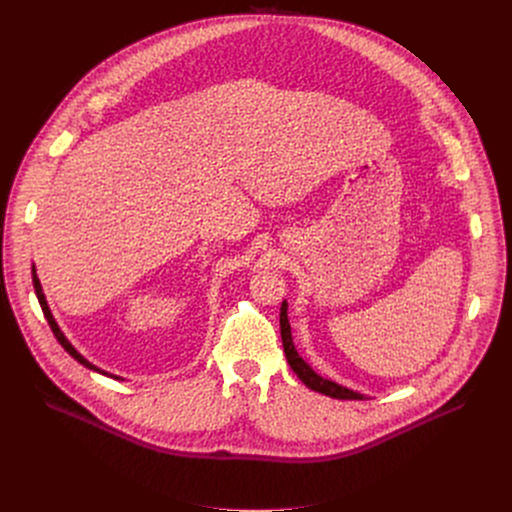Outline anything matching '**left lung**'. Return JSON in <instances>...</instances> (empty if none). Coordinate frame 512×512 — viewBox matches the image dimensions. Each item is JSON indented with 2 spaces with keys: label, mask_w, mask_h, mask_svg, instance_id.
I'll use <instances>...</instances> for the list:
<instances>
[{
  "label": "left lung",
  "mask_w": 512,
  "mask_h": 512,
  "mask_svg": "<svg viewBox=\"0 0 512 512\" xmlns=\"http://www.w3.org/2000/svg\"><path fill=\"white\" fill-rule=\"evenodd\" d=\"M279 328H281V340H283V352H285V358L289 362L291 371H294L300 381L316 391V393H322V395H328L332 399H350V401H362L364 395L358 393V391H352V389H346L330 379H324L320 377L310 364L298 354L296 346H294V340H291V328H289V320H287V302L281 304V312H279Z\"/></svg>",
  "instance_id": "8db88e82"
}]
</instances>
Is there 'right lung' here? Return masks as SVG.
<instances>
[{"mask_svg":"<svg viewBox=\"0 0 512 512\" xmlns=\"http://www.w3.org/2000/svg\"><path fill=\"white\" fill-rule=\"evenodd\" d=\"M32 281H34V289H36V298H38V302H40V308H42V312H44V318L48 320V326L52 328V332H54V336H56V340L62 344V348L75 358L77 362H81L83 367H87V369H91V371H95V373H101V375H105V377H113V379H119V377H115V375H109V373H105V371H101L99 367H95L93 362H89L75 346H72L70 342H68V338L62 334V330L58 328V324H56V320H54V316H52V312H50V308H48V304H46V298H44V291H42V285H40V279H38V275H36V267H32Z\"/></svg>","mask_w":512,"mask_h":512,"instance_id":"obj_1","label":"right lung"}]
</instances>
